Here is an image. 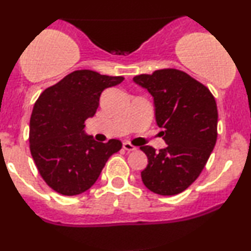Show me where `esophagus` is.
Instances as JSON below:
<instances>
[{
  "label": "esophagus",
  "instance_id": "obj_1",
  "mask_svg": "<svg viewBox=\"0 0 251 251\" xmlns=\"http://www.w3.org/2000/svg\"><path fill=\"white\" fill-rule=\"evenodd\" d=\"M123 148H124V150H126V151H135V150H137L135 146H133L131 143H128V142L124 143Z\"/></svg>",
  "mask_w": 251,
  "mask_h": 251
}]
</instances>
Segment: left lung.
<instances>
[{
    "instance_id": "8db88e82",
    "label": "left lung",
    "mask_w": 251,
    "mask_h": 251,
    "mask_svg": "<svg viewBox=\"0 0 251 251\" xmlns=\"http://www.w3.org/2000/svg\"><path fill=\"white\" fill-rule=\"evenodd\" d=\"M153 97L155 122L168 144L155 152L142 146L149 164L142 171L144 185L162 196L183 192L197 179L217 140L218 112L208 87L175 68L133 77Z\"/></svg>"
}]
</instances>
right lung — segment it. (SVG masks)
Here are the masks:
<instances>
[{
  "instance_id": "1",
  "label": "right lung",
  "mask_w": 251,
  "mask_h": 251,
  "mask_svg": "<svg viewBox=\"0 0 251 251\" xmlns=\"http://www.w3.org/2000/svg\"><path fill=\"white\" fill-rule=\"evenodd\" d=\"M123 76L74 71L40 94L29 124L30 153L47 185L63 196L85 192L96 183L118 139L99 143L85 133V122L96 114L103 89Z\"/></svg>"
}]
</instances>
